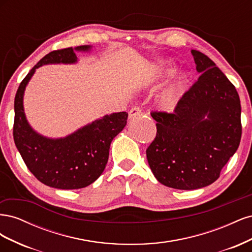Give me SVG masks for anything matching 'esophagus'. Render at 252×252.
<instances>
[{"label":"esophagus","mask_w":252,"mask_h":252,"mask_svg":"<svg viewBox=\"0 0 252 252\" xmlns=\"http://www.w3.org/2000/svg\"><path fill=\"white\" fill-rule=\"evenodd\" d=\"M141 113H142V110H141L140 107H133V108L130 109V111H129L128 117H129V119H133L135 117L140 116Z\"/></svg>","instance_id":"esophagus-1"}]
</instances>
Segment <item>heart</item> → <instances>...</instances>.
Masks as SVG:
<instances>
[{"mask_svg": "<svg viewBox=\"0 0 252 252\" xmlns=\"http://www.w3.org/2000/svg\"><path fill=\"white\" fill-rule=\"evenodd\" d=\"M178 70V67L173 63H169L167 65L164 71L165 77L174 74ZM189 77L187 74H183L181 77L175 79L171 84H169L161 94L157 97L158 107L164 112H172L178 107L183 95H184L185 90L188 85Z\"/></svg>", "mask_w": 252, "mask_h": 252, "instance_id": "1", "label": "heart"}]
</instances>
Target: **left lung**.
<instances>
[{"label":"left lung","instance_id":"8db88e82","mask_svg":"<svg viewBox=\"0 0 252 252\" xmlns=\"http://www.w3.org/2000/svg\"><path fill=\"white\" fill-rule=\"evenodd\" d=\"M201 75L183 95L174 113L152 112L157 136L147 161L161 184L193 190L217 181L238 150L241 102L235 87L204 53L191 50Z\"/></svg>","mask_w":252,"mask_h":252}]
</instances>
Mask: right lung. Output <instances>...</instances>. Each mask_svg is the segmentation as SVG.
I'll return each mask as SVG.
<instances>
[{"mask_svg": "<svg viewBox=\"0 0 252 252\" xmlns=\"http://www.w3.org/2000/svg\"><path fill=\"white\" fill-rule=\"evenodd\" d=\"M93 48L91 45H84L48 53L22 81L14 98V143L30 172L49 187L80 189L93 184L108 162L112 140L127 123V112H113L63 138L53 139L35 131L26 118L25 89L37 68L50 64H77L75 52L90 53Z\"/></svg>", "mask_w": 252, "mask_h": 252, "instance_id": "right-lung-1", "label": "right lung"}]
</instances>
